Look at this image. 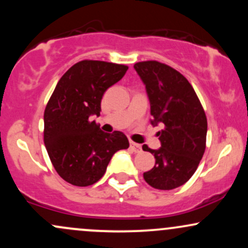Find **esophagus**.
Here are the masks:
<instances>
[{
  "label": "esophagus",
  "instance_id": "esophagus-1",
  "mask_svg": "<svg viewBox=\"0 0 248 248\" xmlns=\"http://www.w3.org/2000/svg\"><path fill=\"white\" fill-rule=\"evenodd\" d=\"M130 149H132L133 152H135V153H139V152H141V145H139V143H135V142H130Z\"/></svg>",
  "mask_w": 248,
  "mask_h": 248
}]
</instances>
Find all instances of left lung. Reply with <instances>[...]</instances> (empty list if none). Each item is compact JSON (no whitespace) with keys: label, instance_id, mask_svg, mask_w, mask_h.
Returning a JSON list of instances; mask_svg holds the SVG:
<instances>
[{"label":"left lung","instance_id":"left-lung-1","mask_svg":"<svg viewBox=\"0 0 248 248\" xmlns=\"http://www.w3.org/2000/svg\"><path fill=\"white\" fill-rule=\"evenodd\" d=\"M134 69L145 84L153 126L161 147L143 151L154 155L155 165L143 178L149 186L170 190L192 178L205 153L207 119L194 89L184 75L157 61L138 62Z\"/></svg>","mask_w":248,"mask_h":248}]
</instances>
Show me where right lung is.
Wrapping results in <instances>:
<instances>
[{
    "label": "right lung",
    "instance_id": "obj_1",
    "mask_svg": "<svg viewBox=\"0 0 248 248\" xmlns=\"http://www.w3.org/2000/svg\"><path fill=\"white\" fill-rule=\"evenodd\" d=\"M128 67L84 60L64 73L45 110V145L56 172L74 186L95 184L111 156L129 147L122 132L105 133L91 116H100L101 100Z\"/></svg>",
    "mask_w": 248,
    "mask_h": 248
}]
</instances>
